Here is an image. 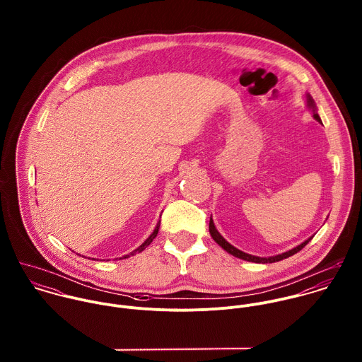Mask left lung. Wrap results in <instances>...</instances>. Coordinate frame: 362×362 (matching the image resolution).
Wrapping results in <instances>:
<instances>
[{
  "instance_id": "1",
  "label": "left lung",
  "mask_w": 362,
  "mask_h": 362,
  "mask_svg": "<svg viewBox=\"0 0 362 362\" xmlns=\"http://www.w3.org/2000/svg\"><path fill=\"white\" fill-rule=\"evenodd\" d=\"M307 102H308V105L312 107L313 111H315L316 107H315V103H313V100H312V98H310V95H307ZM313 117H315L316 121L320 122V118H319V115H317L316 112H313ZM209 231H210V235L213 237V240H214L223 250H226L228 254H231V255H234V257H237V258L248 260V262H255V263H273V262H279V260H283V259L288 258V257H293L294 254L300 252V251L310 243V240H312V237H310L307 241H304L301 245H298V247H296V248H293V250H290L288 252H284V254H281V255L272 257V258H259V257H254V255L245 254V252H243V251L234 248L231 244H228V243L220 235V233L216 230V227H214L211 218H210V223H209Z\"/></svg>"
}]
</instances>
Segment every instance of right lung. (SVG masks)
<instances>
[{
    "instance_id": "obj_1",
    "label": "right lung",
    "mask_w": 362,
    "mask_h": 362,
    "mask_svg": "<svg viewBox=\"0 0 362 362\" xmlns=\"http://www.w3.org/2000/svg\"><path fill=\"white\" fill-rule=\"evenodd\" d=\"M158 227H160V221L157 223L155 231L151 234V237H149V238H148V240H146V241H145V243H144V244H142L139 248H136L134 252H131L129 255H134V254H136V252H142V251H144V250H145L148 245H151V244H152V241L155 240L156 235H157V233H158ZM129 255H125V257H122V258H129Z\"/></svg>"
}]
</instances>
